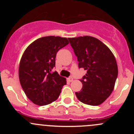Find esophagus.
Instances as JSON below:
<instances>
[{
	"instance_id": "1",
	"label": "esophagus",
	"mask_w": 134,
	"mask_h": 134,
	"mask_svg": "<svg viewBox=\"0 0 134 134\" xmlns=\"http://www.w3.org/2000/svg\"><path fill=\"white\" fill-rule=\"evenodd\" d=\"M67 80H68L69 82H72V80H73V78H72V77H69V78H68V79H67Z\"/></svg>"
}]
</instances>
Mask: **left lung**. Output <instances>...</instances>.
<instances>
[{
    "instance_id": "obj_1",
    "label": "left lung",
    "mask_w": 134,
    "mask_h": 134,
    "mask_svg": "<svg viewBox=\"0 0 134 134\" xmlns=\"http://www.w3.org/2000/svg\"><path fill=\"white\" fill-rule=\"evenodd\" d=\"M68 40L77 57L79 68L87 71L80 80L81 91L75 93L77 98L86 104H101L113 91L118 75L114 55L95 37L86 36Z\"/></svg>"
}]
</instances>
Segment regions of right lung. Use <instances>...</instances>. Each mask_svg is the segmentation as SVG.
Returning a JSON list of instances; mask_svg holds the SVG:
<instances>
[{"label": "right lung", "instance_id": "add662e5", "mask_svg": "<svg viewBox=\"0 0 134 134\" xmlns=\"http://www.w3.org/2000/svg\"><path fill=\"white\" fill-rule=\"evenodd\" d=\"M69 44L65 37L47 36L31 43L23 54L19 68L20 83L35 104L44 106L57 100L66 79L56 71V54Z\"/></svg>", "mask_w": 134, "mask_h": 134}]
</instances>
